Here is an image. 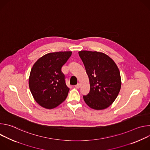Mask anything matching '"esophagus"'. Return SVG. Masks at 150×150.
I'll use <instances>...</instances> for the list:
<instances>
[{"instance_id":"esophagus-1","label":"esophagus","mask_w":150,"mask_h":150,"mask_svg":"<svg viewBox=\"0 0 150 150\" xmlns=\"http://www.w3.org/2000/svg\"><path fill=\"white\" fill-rule=\"evenodd\" d=\"M75 87L76 88H77V89L79 88H80V84H79V83L76 84V85H75Z\"/></svg>"}]
</instances>
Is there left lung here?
<instances>
[{
  "label": "left lung",
  "mask_w": 150,
  "mask_h": 150,
  "mask_svg": "<svg viewBox=\"0 0 150 150\" xmlns=\"http://www.w3.org/2000/svg\"><path fill=\"white\" fill-rule=\"evenodd\" d=\"M90 85L89 93L83 100L95 110L108 108L116 100L121 88V78L115 62L107 54L98 52H78Z\"/></svg>",
  "instance_id": "left-lung-1"
}]
</instances>
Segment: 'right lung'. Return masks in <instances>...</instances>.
<instances>
[{
  "instance_id": "add662e5",
  "label": "right lung",
  "mask_w": 150,
  "mask_h": 150,
  "mask_svg": "<svg viewBox=\"0 0 150 150\" xmlns=\"http://www.w3.org/2000/svg\"><path fill=\"white\" fill-rule=\"evenodd\" d=\"M71 54L72 52L49 53L34 64L29 87L34 100L42 108H55L67 98L69 88L61 69Z\"/></svg>"
}]
</instances>
